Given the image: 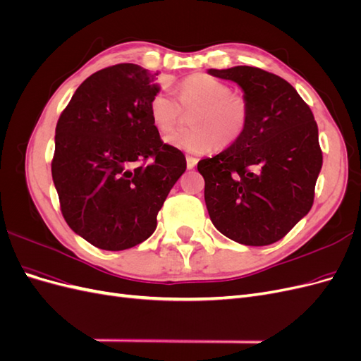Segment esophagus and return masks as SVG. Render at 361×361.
I'll return each mask as SVG.
<instances>
[{
  "label": "esophagus",
  "instance_id": "obj_1",
  "mask_svg": "<svg viewBox=\"0 0 361 361\" xmlns=\"http://www.w3.org/2000/svg\"><path fill=\"white\" fill-rule=\"evenodd\" d=\"M195 164H197V158L194 157H187V167L191 170L195 167Z\"/></svg>",
  "mask_w": 361,
  "mask_h": 361
}]
</instances>
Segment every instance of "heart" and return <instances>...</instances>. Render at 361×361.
Instances as JSON below:
<instances>
[{
  "label": "heart",
  "mask_w": 361,
  "mask_h": 361,
  "mask_svg": "<svg viewBox=\"0 0 361 361\" xmlns=\"http://www.w3.org/2000/svg\"><path fill=\"white\" fill-rule=\"evenodd\" d=\"M183 111L191 113L190 125L166 137V143L194 155H206L218 146L232 145L250 122V104L241 94L232 93L227 82L206 73L185 78L178 97L170 90H159L150 99L152 123L161 134L176 126Z\"/></svg>",
  "instance_id": "obj_1"
}]
</instances>
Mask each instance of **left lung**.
<instances>
[{"label": "left lung", "instance_id": "8db88e82", "mask_svg": "<svg viewBox=\"0 0 361 361\" xmlns=\"http://www.w3.org/2000/svg\"><path fill=\"white\" fill-rule=\"evenodd\" d=\"M209 73L241 85L250 122L235 143L197 164L207 212L232 241L274 244L313 204L322 167L318 125L297 90L274 73L251 66Z\"/></svg>", "mask_w": 361, "mask_h": 361}]
</instances>
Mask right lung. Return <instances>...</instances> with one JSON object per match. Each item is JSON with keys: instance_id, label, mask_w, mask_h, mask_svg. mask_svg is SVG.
I'll list each match as a JSON object with an SVG mask.
<instances>
[{"instance_id": "add662e5", "label": "right lung", "mask_w": 361, "mask_h": 361, "mask_svg": "<svg viewBox=\"0 0 361 361\" xmlns=\"http://www.w3.org/2000/svg\"><path fill=\"white\" fill-rule=\"evenodd\" d=\"M122 63L90 75L60 114L51 171L64 220L87 243L110 251L155 232L157 215L187 169L166 145L149 104L155 76Z\"/></svg>"}]
</instances>
